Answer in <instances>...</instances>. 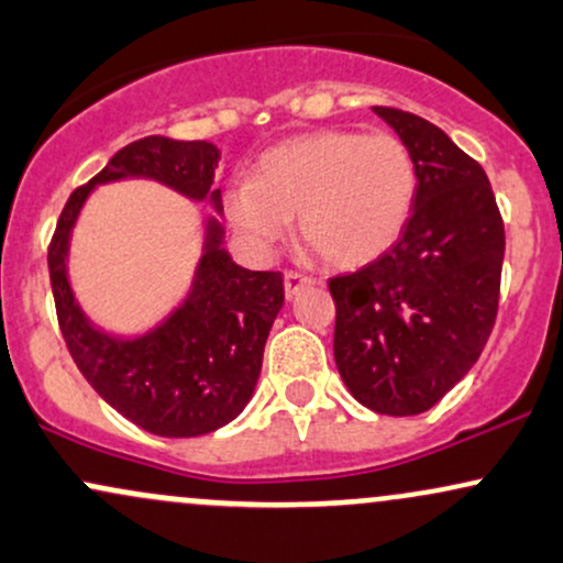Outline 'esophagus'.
Segmentation results:
<instances>
[{
  "mask_svg": "<svg viewBox=\"0 0 563 563\" xmlns=\"http://www.w3.org/2000/svg\"><path fill=\"white\" fill-rule=\"evenodd\" d=\"M310 284H313V279L306 274H300V271H287V274H284V292H287L289 300H292L300 289L310 287Z\"/></svg>",
  "mask_w": 563,
  "mask_h": 563,
  "instance_id": "34e87169",
  "label": "esophagus"
}]
</instances>
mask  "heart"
<instances>
[{
    "label": "heart",
    "mask_w": 563,
    "mask_h": 563,
    "mask_svg": "<svg viewBox=\"0 0 563 563\" xmlns=\"http://www.w3.org/2000/svg\"><path fill=\"white\" fill-rule=\"evenodd\" d=\"M419 168L400 136L327 129L276 144L257 161L255 181L223 195L231 227L271 247L297 218L300 240L336 268L385 255L411 221Z\"/></svg>",
    "instance_id": "1"
}]
</instances>
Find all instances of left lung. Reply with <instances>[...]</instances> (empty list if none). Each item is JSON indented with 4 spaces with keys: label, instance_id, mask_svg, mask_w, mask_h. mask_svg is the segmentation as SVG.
I'll use <instances>...</instances> for the list:
<instances>
[{
    "label": "left lung",
    "instance_id": "1",
    "mask_svg": "<svg viewBox=\"0 0 563 563\" xmlns=\"http://www.w3.org/2000/svg\"><path fill=\"white\" fill-rule=\"evenodd\" d=\"M419 168L400 240L329 279L334 361L353 398L387 416L424 413L468 374L498 316L506 231L482 165L424 118L374 108Z\"/></svg>",
    "mask_w": 563,
    "mask_h": 563
}]
</instances>
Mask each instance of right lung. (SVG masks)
<instances>
[{"label": "right lung", "mask_w": 563, "mask_h": 563, "mask_svg": "<svg viewBox=\"0 0 563 563\" xmlns=\"http://www.w3.org/2000/svg\"><path fill=\"white\" fill-rule=\"evenodd\" d=\"M216 165L218 150L210 142L144 136L125 144L68 197L46 253L59 332L78 372L118 413L161 438L216 432L242 413L284 306L282 274L236 266L221 247V223L210 218L187 300L150 334L118 340L97 332L70 292L68 240L89 191L118 178H155L191 200L208 197L221 210V191L210 189Z\"/></svg>", "instance_id": "obj_1"}]
</instances>
